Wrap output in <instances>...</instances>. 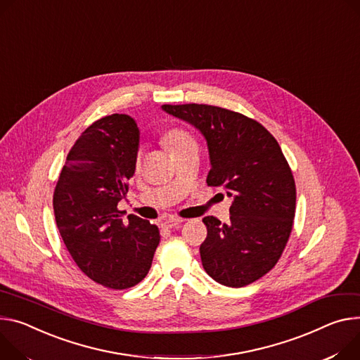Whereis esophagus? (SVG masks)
<instances>
[{"label": "esophagus", "instance_id": "obj_1", "mask_svg": "<svg viewBox=\"0 0 360 360\" xmlns=\"http://www.w3.org/2000/svg\"><path fill=\"white\" fill-rule=\"evenodd\" d=\"M182 222H184V219H182V218L169 217V218H167L165 221H163V226H167V228H175V226L181 225Z\"/></svg>", "mask_w": 360, "mask_h": 360}]
</instances>
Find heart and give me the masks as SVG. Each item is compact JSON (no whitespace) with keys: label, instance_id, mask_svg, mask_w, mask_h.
I'll use <instances>...</instances> for the list:
<instances>
[{"label":"heart","instance_id":"b5f03b06","mask_svg":"<svg viewBox=\"0 0 360 360\" xmlns=\"http://www.w3.org/2000/svg\"><path fill=\"white\" fill-rule=\"evenodd\" d=\"M160 141H162L163 146H165L171 153L186 146V145L195 143L193 136L189 132H186L185 129H181V127H172V129L167 130V132L162 135Z\"/></svg>","mask_w":360,"mask_h":360}]
</instances>
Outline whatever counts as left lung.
I'll return each instance as SVG.
<instances>
[{
    "label": "left lung",
    "instance_id": "8db88e82",
    "mask_svg": "<svg viewBox=\"0 0 360 360\" xmlns=\"http://www.w3.org/2000/svg\"><path fill=\"white\" fill-rule=\"evenodd\" d=\"M197 127L210 150V186L233 197L230 222L205 217L200 247L205 271L219 284L244 287L280 259L296 212V184L278 142L254 119L211 105H163Z\"/></svg>",
    "mask_w": 360,
    "mask_h": 360
}]
</instances>
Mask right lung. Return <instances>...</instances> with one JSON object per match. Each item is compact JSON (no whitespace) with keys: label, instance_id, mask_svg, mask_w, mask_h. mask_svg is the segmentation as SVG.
<instances>
[{"label":"right lung","instance_id":"right-lung-1","mask_svg":"<svg viewBox=\"0 0 360 360\" xmlns=\"http://www.w3.org/2000/svg\"><path fill=\"white\" fill-rule=\"evenodd\" d=\"M139 129L127 115L93 122L70 149L53 208L60 236L77 267L94 283L124 290L142 281L159 244V228L117 204L136 168Z\"/></svg>","mask_w":360,"mask_h":360}]
</instances>
